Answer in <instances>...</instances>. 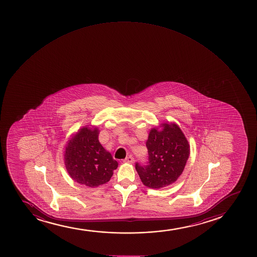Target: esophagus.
Wrapping results in <instances>:
<instances>
[{
    "mask_svg": "<svg viewBox=\"0 0 257 257\" xmlns=\"http://www.w3.org/2000/svg\"><path fill=\"white\" fill-rule=\"evenodd\" d=\"M135 162V160L133 158V156H128L127 158L124 159V162L125 163H129V164H133Z\"/></svg>",
    "mask_w": 257,
    "mask_h": 257,
    "instance_id": "obj_1",
    "label": "esophagus"
}]
</instances>
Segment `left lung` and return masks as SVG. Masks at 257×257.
<instances>
[{"label": "left lung", "instance_id": "8db88e82", "mask_svg": "<svg viewBox=\"0 0 257 257\" xmlns=\"http://www.w3.org/2000/svg\"><path fill=\"white\" fill-rule=\"evenodd\" d=\"M162 130L151 129L146 146L149 162L136 163V170L143 184L149 188L160 189L179 179L190 156V145L179 125L162 124Z\"/></svg>", "mask_w": 257, "mask_h": 257}]
</instances>
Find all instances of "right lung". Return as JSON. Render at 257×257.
I'll return each instance as SVG.
<instances>
[{
  "instance_id": "obj_1",
  "label": "right lung",
  "mask_w": 257,
  "mask_h": 257,
  "mask_svg": "<svg viewBox=\"0 0 257 257\" xmlns=\"http://www.w3.org/2000/svg\"><path fill=\"white\" fill-rule=\"evenodd\" d=\"M99 130L83 127L66 146L64 161L67 173L74 181L88 187L106 184L118 168V162L101 146Z\"/></svg>"
}]
</instances>
